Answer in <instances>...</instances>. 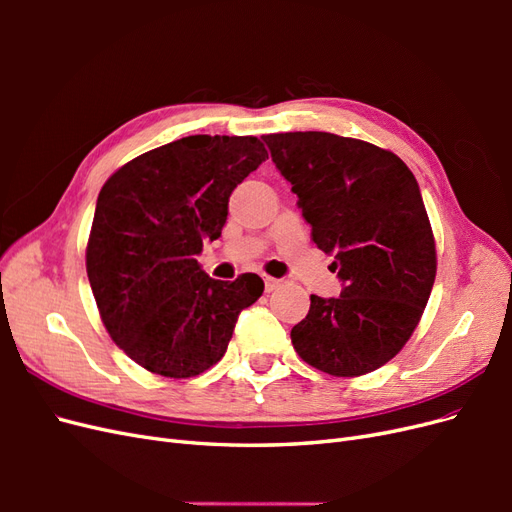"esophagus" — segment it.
Masks as SVG:
<instances>
[{
	"instance_id": "34e87169",
	"label": "esophagus",
	"mask_w": 512,
	"mask_h": 512,
	"mask_svg": "<svg viewBox=\"0 0 512 512\" xmlns=\"http://www.w3.org/2000/svg\"><path fill=\"white\" fill-rule=\"evenodd\" d=\"M282 286V280H277V277H265V290L267 292H273L275 288H280Z\"/></svg>"
}]
</instances>
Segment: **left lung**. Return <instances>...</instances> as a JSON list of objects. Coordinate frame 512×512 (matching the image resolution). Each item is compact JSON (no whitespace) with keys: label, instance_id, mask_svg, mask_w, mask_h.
I'll return each instance as SVG.
<instances>
[{"label":"left lung","instance_id":"1","mask_svg":"<svg viewBox=\"0 0 512 512\" xmlns=\"http://www.w3.org/2000/svg\"><path fill=\"white\" fill-rule=\"evenodd\" d=\"M312 239L335 256L342 294H312L290 339L337 378L363 376L406 346L436 280V243L421 190L395 153L329 132L262 136Z\"/></svg>","mask_w":512,"mask_h":512}]
</instances>
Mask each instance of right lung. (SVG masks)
<instances>
[{
    "label": "right lung",
    "instance_id": "right-lung-1",
    "mask_svg": "<svg viewBox=\"0 0 512 512\" xmlns=\"http://www.w3.org/2000/svg\"><path fill=\"white\" fill-rule=\"evenodd\" d=\"M267 158L256 136L196 134L143 153L102 185L87 277L108 335L151 374L192 378L213 367L265 290L256 273L213 280L196 258L222 235L232 190Z\"/></svg>",
    "mask_w": 512,
    "mask_h": 512
}]
</instances>
